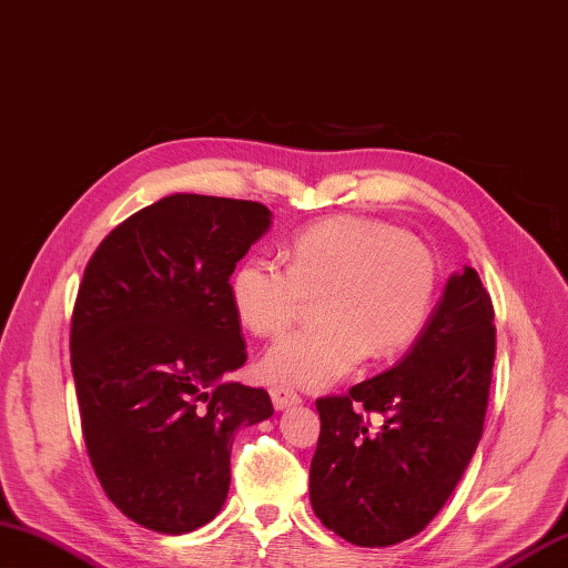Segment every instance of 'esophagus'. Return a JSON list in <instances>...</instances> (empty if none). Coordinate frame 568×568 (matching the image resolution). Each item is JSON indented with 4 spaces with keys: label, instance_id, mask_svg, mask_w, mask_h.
<instances>
[{
    "label": "esophagus",
    "instance_id": "esophagus-1",
    "mask_svg": "<svg viewBox=\"0 0 568 568\" xmlns=\"http://www.w3.org/2000/svg\"><path fill=\"white\" fill-rule=\"evenodd\" d=\"M270 395H272V402H274L276 409H288V407H294V404L301 402L296 392L288 389V387H272Z\"/></svg>",
    "mask_w": 568,
    "mask_h": 568
}]
</instances>
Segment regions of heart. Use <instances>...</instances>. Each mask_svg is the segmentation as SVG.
I'll return each mask as SVG.
<instances>
[{
    "mask_svg": "<svg viewBox=\"0 0 568 568\" xmlns=\"http://www.w3.org/2000/svg\"><path fill=\"white\" fill-rule=\"evenodd\" d=\"M436 294V262L419 240L375 217L333 215L301 227L284 267L250 254L235 264L227 296L242 328L284 333L316 298V326L286 335L262 355L276 385L318 389L351 373L373 348L392 355L422 333Z\"/></svg>",
    "mask_w": 568,
    "mask_h": 568,
    "instance_id": "obj_1",
    "label": "heart"
}]
</instances>
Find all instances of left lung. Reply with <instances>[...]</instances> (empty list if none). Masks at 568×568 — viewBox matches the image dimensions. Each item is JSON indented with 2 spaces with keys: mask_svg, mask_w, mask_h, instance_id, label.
I'll list each match as a JSON object with an SVG mask.
<instances>
[{
  "mask_svg": "<svg viewBox=\"0 0 568 568\" xmlns=\"http://www.w3.org/2000/svg\"><path fill=\"white\" fill-rule=\"evenodd\" d=\"M495 311L478 272L444 288L412 353L387 373L316 399L308 470L323 525L357 547H392L432 523L476 454L495 363ZM379 413L383 424L368 422Z\"/></svg>",
  "mask_w": 568,
  "mask_h": 568,
  "instance_id": "8db88e82",
  "label": "left lung"
}]
</instances>
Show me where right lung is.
Masks as SVG:
<instances>
[{
    "label": "right lung",
    "instance_id": "right-lung-1",
    "mask_svg": "<svg viewBox=\"0 0 568 568\" xmlns=\"http://www.w3.org/2000/svg\"><path fill=\"white\" fill-rule=\"evenodd\" d=\"M272 223L254 201L176 193L92 252L71 318V365L92 470L120 510L161 535L220 513L240 424L264 389L225 382L247 361L227 282Z\"/></svg>",
    "mask_w": 568,
    "mask_h": 568
}]
</instances>
